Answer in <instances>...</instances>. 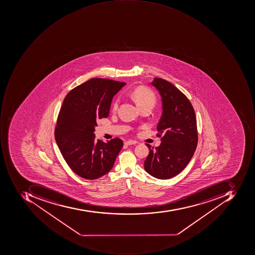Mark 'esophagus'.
<instances>
[{"label": "esophagus", "mask_w": 255, "mask_h": 255, "mask_svg": "<svg viewBox=\"0 0 255 255\" xmlns=\"http://www.w3.org/2000/svg\"><path fill=\"white\" fill-rule=\"evenodd\" d=\"M125 144L127 145H135L137 144V141H134V140H128V141H125Z\"/></svg>", "instance_id": "obj_1"}]
</instances>
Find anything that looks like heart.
I'll use <instances>...</instances> for the list:
<instances>
[{"mask_svg": "<svg viewBox=\"0 0 255 255\" xmlns=\"http://www.w3.org/2000/svg\"><path fill=\"white\" fill-rule=\"evenodd\" d=\"M131 97L135 100L138 107L148 105V104L153 106L155 104V97L153 93L151 90L144 88V87H138V88L135 89L133 91L131 92ZM119 104H120V98L117 97L112 104V110L114 112L117 111Z\"/></svg>", "mask_w": 255, "mask_h": 255, "instance_id": "obj_1", "label": "heart"}]
</instances>
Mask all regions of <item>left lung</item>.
Instances as JSON below:
<instances>
[{
  "mask_svg": "<svg viewBox=\"0 0 255 255\" xmlns=\"http://www.w3.org/2000/svg\"><path fill=\"white\" fill-rule=\"evenodd\" d=\"M159 92L162 114L157 126L159 146L145 144L149 154L144 168L151 176L168 179L179 174L192 159L198 145L195 110L186 96L172 83L155 78L151 83Z\"/></svg>",
  "mask_w": 255,
  "mask_h": 255,
  "instance_id": "1",
  "label": "left lung"
}]
</instances>
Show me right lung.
<instances>
[{
  "mask_svg": "<svg viewBox=\"0 0 255 255\" xmlns=\"http://www.w3.org/2000/svg\"><path fill=\"white\" fill-rule=\"evenodd\" d=\"M124 82L93 78L70 90L57 117L54 136L59 149L72 171L81 178L94 180L114 166L124 142L112 138L105 143L96 139L97 122L108 117L112 99Z\"/></svg>",
  "mask_w": 255,
  "mask_h": 255,
  "instance_id": "right-lung-1",
  "label": "right lung"
}]
</instances>
